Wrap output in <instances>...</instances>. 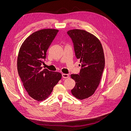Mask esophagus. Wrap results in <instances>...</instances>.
Returning a JSON list of instances; mask_svg holds the SVG:
<instances>
[{"label": "esophagus", "mask_w": 131, "mask_h": 131, "mask_svg": "<svg viewBox=\"0 0 131 131\" xmlns=\"http://www.w3.org/2000/svg\"><path fill=\"white\" fill-rule=\"evenodd\" d=\"M62 77L64 79H67L69 77V75H68V74H62Z\"/></svg>", "instance_id": "1"}]
</instances>
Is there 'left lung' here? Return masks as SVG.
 <instances>
[{
    "label": "left lung",
    "mask_w": 131,
    "mask_h": 131,
    "mask_svg": "<svg viewBox=\"0 0 131 131\" xmlns=\"http://www.w3.org/2000/svg\"><path fill=\"white\" fill-rule=\"evenodd\" d=\"M67 34L74 44L75 56L80 60L79 74H71L75 81L72 94L80 100L92 95L97 89L105 67L104 50L100 40L85 30H71Z\"/></svg>",
    "instance_id": "8db88e82"
}]
</instances>
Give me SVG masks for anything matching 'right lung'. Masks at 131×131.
Returning a JSON list of instances; mask_svg holds the SVG:
<instances>
[{"instance_id":"obj_1","label":"right lung","mask_w":131,"mask_h":131,"mask_svg":"<svg viewBox=\"0 0 131 131\" xmlns=\"http://www.w3.org/2000/svg\"><path fill=\"white\" fill-rule=\"evenodd\" d=\"M58 32L56 29H45L33 33L24 40L18 52V75L27 93L38 101L49 97L61 78L60 73L42 70L41 67Z\"/></svg>"}]
</instances>
